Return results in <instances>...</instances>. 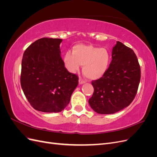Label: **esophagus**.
Instances as JSON below:
<instances>
[{"instance_id": "obj_1", "label": "esophagus", "mask_w": 157, "mask_h": 157, "mask_svg": "<svg viewBox=\"0 0 157 157\" xmlns=\"http://www.w3.org/2000/svg\"><path fill=\"white\" fill-rule=\"evenodd\" d=\"M78 82H79V84H84L86 82H85V80H84L81 78H80L79 80H78Z\"/></svg>"}]
</instances>
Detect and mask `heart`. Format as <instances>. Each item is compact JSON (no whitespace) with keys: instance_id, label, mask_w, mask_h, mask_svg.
<instances>
[{"instance_id":"heart-1","label":"heart","mask_w":157,"mask_h":157,"mask_svg":"<svg viewBox=\"0 0 157 157\" xmlns=\"http://www.w3.org/2000/svg\"><path fill=\"white\" fill-rule=\"evenodd\" d=\"M72 52L67 51L63 56L65 67L71 73L76 72L81 65L85 77L96 80L103 77L109 67L111 56L105 48L78 44L73 47Z\"/></svg>"}]
</instances>
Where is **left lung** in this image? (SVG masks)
I'll return each instance as SVG.
<instances>
[{
    "label": "left lung",
    "mask_w": 157,
    "mask_h": 157,
    "mask_svg": "<svg viewBox=\"0 0 157 157\" xmlns=\"http://www.w3.org/2000/svg\"><path fill=\"white\" fill-rule=\"evenodd\" d=\"M140 78V66L134 52L117 41L106 73L92 82L94 91L88 100L90 107L105 115L122 110L134 100Z\"/></svg>",
    "instance_id": "left-lung-1"
}]
</instances>
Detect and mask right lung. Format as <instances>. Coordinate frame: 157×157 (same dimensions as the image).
Returning <instances> with one entry per match:
<instances>
[{
  "mask_svg": "<svg viewBox=\"0 0 157 157\" xmlns=\"http://www.w3.org/2000/svg\"><path fill=\"white\" fill-rule=\"evenodd\" d=\"M60 39L42 38L24 52L20 82L31 105L37 111L58 113L69 104L78 84L61 57Z\"/></svg>",
  "mask_w": 157,
  "mask_h": 157,
  "instance_id": "add662e5",
  "label": "right lung"
}]
</instances>
